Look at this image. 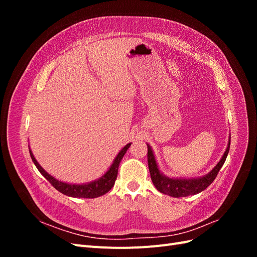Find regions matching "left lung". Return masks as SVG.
<instances>
[{
  "mask_svg": "<svg viewBox=\"0 0 257 257\" xmlns=\"http://www.w3.org/2000/svg\"><path fill=\"white\" fill-rule=\"evenodd\" d=\"M148 146V166H149V172L151 176V180L158 191L166 195L173 197H185L189 195H195V194L200 193L201 191L206 190L208 186L213 182L215 177L219 174L221 167L225 163V160L227 158V154L230 147V137L226 151L224 152L221 161L217 163L216 166L201 178H194V179H173L168 178L161 174L159 170L157 161H155L154 154L152 152L151 147Z\"/></svg>",
  "mask_w": 257,
  "mask_h": 257,
  "instance_id": "8db88e82",
  "label": "left lung"
}]
</instances>
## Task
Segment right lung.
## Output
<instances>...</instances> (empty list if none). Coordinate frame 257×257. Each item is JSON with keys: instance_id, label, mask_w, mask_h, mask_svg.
Wrapping results in <instances>:
<instances>
[{"instance_id": "obj_1", "label": "right lung", "mask_w": 257, "mask_h": 257, "mask_svg": "<svg viewBox=\"0 0 257 257\" xmlns=\"http://www.w3.org/2000/svg\"><path fill=\"white\" fill-rule=\"evenodd\" d=\"M132 144H127L123 149L116 155L112 165L110 168L107 170V173L100 177L97 180L87 183V184H69L57 180L56 178H53L50 176L48 173H46L45 170L42 168V166L38 164L37 161L35 160L34 155L32 151L30 150V155L31 159H32L33 163L37 169L40 170V173L47 179V180L51 183L54 189L58 190L64 195L71 196V197H79V198H95L98 196H102L104 194H106L108 191H110L111 188L114 184V181L116 179V176H118V168L120 165V162L122 158L124 157V154L126 153L127 149L130 148Z\"/></svg>"}]
</instances>
